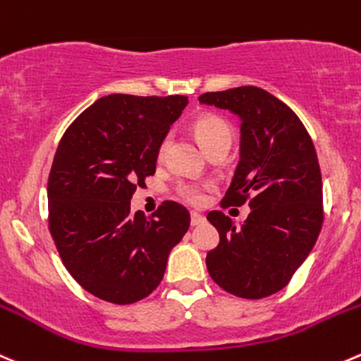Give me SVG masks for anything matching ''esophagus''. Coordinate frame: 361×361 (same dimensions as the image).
Returning <instances> with one entry per match:
<instances>
[{
    "label": "esophagus",
    "mask_w": 361,
    "mask_h": 361,
    "mask_svg": "<svg viewBox=\"0 0 361 361\" xmlns=\"http://www.w3.org/2000/svg\"><path fill=\"white\" fill-rule=\"evenodd\" d=\"M204 216L201 215V213H197V212H192V215H190V224L192 226H201L202 222H204Z\"/></svg>",
    "instance_id": "1"
}]
</instances>
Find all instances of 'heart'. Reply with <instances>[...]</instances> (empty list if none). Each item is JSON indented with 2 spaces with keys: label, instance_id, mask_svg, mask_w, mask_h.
Masks as SVG:
<instances>
[{
  "label": "heart",
  "instance_id": "obj_1",
  "mask_svg": "<svg viewBox=\"0 0 361 361\" xmlns=\"http://www.w3.org/2000/svg\"><path fill=\"white\" fill-rule=\"evenodd\" d=\"M194 130L195 139L201 142L202 148L206 149L208 153H212L213 149L222 148V146H231V128L229 125L226 123L224 120H220L219 116H213V114H204V116L197 118L192 127ZM167 139L162 141L159 148V157H164L167 149ZM204 187H199V185H181L178 188L181 197L185 201L192 202V204H201L204 201Z\"/></svg>",
  "mask_w": 361,
  "mask_h": 361
}]
</instances>
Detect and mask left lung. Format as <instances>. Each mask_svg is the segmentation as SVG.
<instances>
[{
    "mask_svg": "<svg viewBox=\"0 0 361 361\" xmlns=\"http://www.w3.org/2000/svg\"><path fill=\"white\" fill-rule=\"evenodd\" d=\"M199 102L240 116V164L220 206H250L241 226L222 212L206 216L220 234L206 255L209 277L234 296L266 298L289 284L323 227L316 148L291 107L261 87L202 93Z\"/></svg>",
    "mask_w": 361,
    "mask_h": 361,
    "instance_id": "left-lung-1",
    "label": "left lung"
}]
</instances>
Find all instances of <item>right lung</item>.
<instances>
[{
    "instance_id": "obj_1",
    "label": "right lung",
    "mask_w": 361,
    "mask_h": 361,
    "mask_svg": "<svg viewBox=\"0 0 361 361\" xmlns=\"http://www.w3.org/2000/svg\"><path fill=\"white\" fill-rule=\"evenodd\" d=\"M187 104L181 95L102 97L59 141L47 181L49 231L68 274L104 302L128 305L152 295L190 226L188 209L174 201L152 216L130 213Z\"/></svg>"
}]
</instances>
